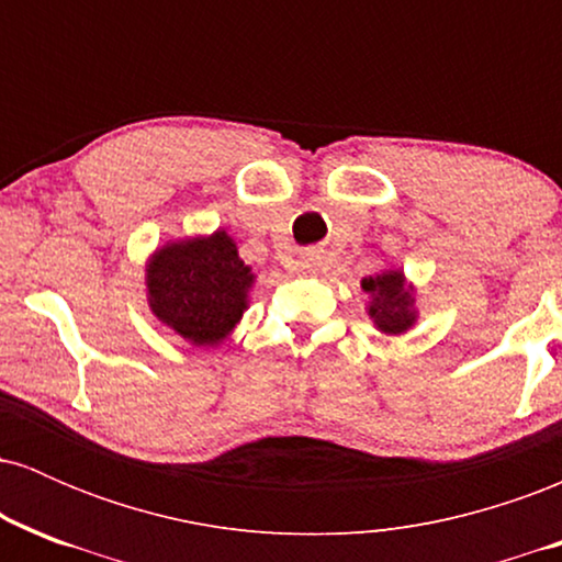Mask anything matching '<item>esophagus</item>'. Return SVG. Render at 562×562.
<instances>
[{
    "instance_id": "1",
    "label": "esophagus",
    "mask_w": 562,
    "mask_h": 562,
    "mask_svg": "<svg viewBox=\"0 0 562 562\" xmlns=\"http://www.w3.org/2000/svg\"><path fill=\"white\" fill-rule=\"evenodd\" d=\"M299 267H301V269H306V272H314V269L319 267V256H317V254H306V256H301Z\"/></svg>"
}]
</instances>
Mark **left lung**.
I'll list each match as a JSON object with an SVG mask.
<instances>
[{
  "mask_svg": "<svg viewBox=\"0 0 562 562\" xmlns=\"http://www.w3.org/2000/svg\"><path fill=\"white\" fill-rule=\"evenodd\" d=\"M364 293L370 295V317L383 333L398 335L415 322L412 312V299L404 290L402 272H385L378 277H367L362 280Z\"/></svg>",
  "mask_w": 562,
  "mask_h": 562,
  "instance_id": "obj_1",
  "label": "left lung"
}]
</instances>
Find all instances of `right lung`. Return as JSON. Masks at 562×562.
Here are the masks:
<instances>
[{
	"label": "right lung",
	"instance_id": "1",
	"mask_svg": "<svg viewBox=\"0 0 562 562\" xmlns=\"http://www.w3.org/2000/svg\"><path fill=\"white\" fill-rule=\"evenodd\" d=\"M254 274L227 232L205 240L173 243L147 269L150 308L195 346H216L243 317Z\"/></svg>",
	"mask_w": 562,
	"mask_h": 562
}]
</instances>
